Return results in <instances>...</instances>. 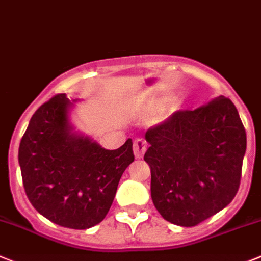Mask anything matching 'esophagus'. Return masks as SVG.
Segmentation results:
<instances>
[{"mask_svg": "<svg viewBox=\"0 0 261 261\" xmlns=\"http://www.w3.org/2000/svg\"><path fill=\"white\" fill-rule=\"evenodd\" d=\"M145 151H147V142L142 138L135 139V142H134V154H135L136 159H142Z\"/></svg>", "mask_w": 261, "mask_h": 261, "instance_id": "1", "label": "esophagus"}]
</instances>
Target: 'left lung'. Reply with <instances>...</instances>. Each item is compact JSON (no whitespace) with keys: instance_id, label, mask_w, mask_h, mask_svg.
<instances>
[{"instance_id":"1","label":"left lung","mask_w":261,"mask_h":261,"mask_svg":"<svg viewBox=\"0 0 261 261\" xmlns=\"http://www.w3.org/2000/svg\"><path fill=\"white\" fill-rule=\"evenodd\" d=\"M145 140L152 200L166 221L195 226L238 192L247 138L230 98L218 96L198 109L178 110L148 128Z\"/></svg>"}]
</instances>
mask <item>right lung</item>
Masks as SVG:
<instances>
[{
	"label": "right lung",
	"mask_w": 261,
	"mask_h": 261,
	"mask_svg": "<svg viewBox=\"0 0 261 261\" xmlns=\"http://www.w3.org/2000/svg\"><path fill=\"white\" fill-rule=\"evenodd\" d=\"M71 104L65 93H58L35 112L18 160L35 210L60 226L83 230L109 212L119 179L134 161L133 140L109 151L72 133Z\"/></svg>",
	"instance_id": "add662e5"
}]
</instances>
